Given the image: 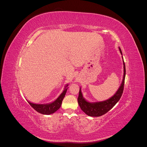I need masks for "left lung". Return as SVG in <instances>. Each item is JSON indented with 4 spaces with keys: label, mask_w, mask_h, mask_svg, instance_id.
Returning <instances> with one entry per match:
<instances>
[{
    "label": "left lung",
    "mask_w": 147,
    "mask_h": 147,
    "mask_svg": "<svg viewBox=\"0 0 147 147\" xmlns=\"http://www.w3.org/2000/svg\"><path fill=\"white\" fill-rule=\"evenodd\" d=\"M119 50L120 51L121 55L122 51L121 50V48L118 47ZM123 68H124V74H123V77L122 82L120 84L119 88L115 94L110 97L109 99L105 100L104 101H99V102H89L85 99V98L83 97V94L82 92L81 87L80 88V91H79V96L78 97V104L80 107L81 109L83 112H84L88 116L90 117H100L107 113L109 111L112 109L113 107L115 105L119 100L121 98L122 96L123 92V88H124V79H125L126 76V67H125V64L123 61Z\"/></svg>",
    "instance_id": "left-lung-1"
}]
</instances>
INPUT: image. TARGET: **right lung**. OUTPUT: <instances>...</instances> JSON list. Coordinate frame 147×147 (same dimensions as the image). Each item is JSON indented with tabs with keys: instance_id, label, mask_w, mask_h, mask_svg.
Masks as SVG:
<instances>
[{
	"instance_id": "add662e5",
	"label": "right lung",
	"mask_w": 147,
	"mask_h": 147,
	"mask_svg": "<svg viewBox=\"0 0 147 147\" xmlns=\"http://www.w3.org/2000/svg\"><path fill=\"white\" fill-rule=\"evenodd\" d=\"M69 84H66L65 86L64 90L61 92V94L58 96L57 98L53 101L52 102L47 104H35L30 102V101L28 100V103L32 107L37 111V112L42 113L43 115H51L58 110L61 106L62 102H63V99L64 98L65 95L66 94L67 90L68 89Z\"/></svg>"
}]
</instances>
